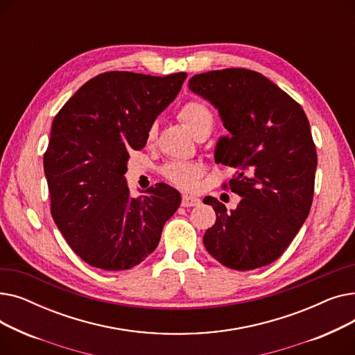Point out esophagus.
<instances>
[{"instance_id": "1", "label": "esophagus", "mask_w": 355, "mask_h": 355, "mask_svg": "<svg viewBox=\"0 0 355 355\" xmlns=\"http://www.w3.org/2000/svg\"><path fill=\"white\" fill-rule=\"evenodd\" d=\"M200 202H201L200 198L189 196V194H182V197H181V206L182 207H194V206H198Z\"/></svg>"}]
</instances>
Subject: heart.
<instances>
[{"mask_svg":"<svg viewBox=\"0 0 355 355\" xmlns=\"http://www.w3.org/2000/svg\"><path fill=\"white\" fill-rule=\"evenodd\" d=\"M178 119L191 130V134L196 138L209 135L214 126V114L211 107L200 99H191L187 103H184L178 110ZM157 132V123L153 122L146 129V144L151 145L155 142ZM162 175L177 187L191 190L197 187L198 180L202 175V166L194 162L173 161L162 168Z\"/></svg>","mask_w":355,"mask_h":355,"instance_id":"obj_1","label":"heart"}]
</instances>
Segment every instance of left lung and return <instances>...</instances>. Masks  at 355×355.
Segmentation results:
<instances>
[{
	"instance_id": "left-lung-1",
	"label": "left lung",
	"mask_w": 355,
	"mask_h": 355,
	"mask_svg": "<svg viewBox=\"0 0 355 355\" xmlns=\"http://www.w3.org/2000/svg\"><path fill=\"white\" fill-rule=\"evenodd\" d=\"M189 87L218 109L230 132L220 138L216 161L236 168L229 187L241 197L230 211L217 198H204L217 216L204 246L234 270L266 266L286 250L311 210L318 158L309 121L286 92L249 69L196 74Z\"/></svg>"
}]
</instances>
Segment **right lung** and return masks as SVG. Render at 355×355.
<instances>
[{"label": "right lung", "mask_w": 355, "mask_h": 355, "mask_svg": "<svg viewBox=\"0 0 355 355\" xmlns=\"http://www.w3.org/2000/svg\"><path fill=\"white\" fill-rule=\"evenodd\" d=\"M187 78L106 71L86 82L54 116L44 153L51 216L69 246L103 270L139 265L159 243L181 196L164 182L132 198L123 174L129 153Z\"/></svg>", "instance_id": "add662e5"}]
</instances>
